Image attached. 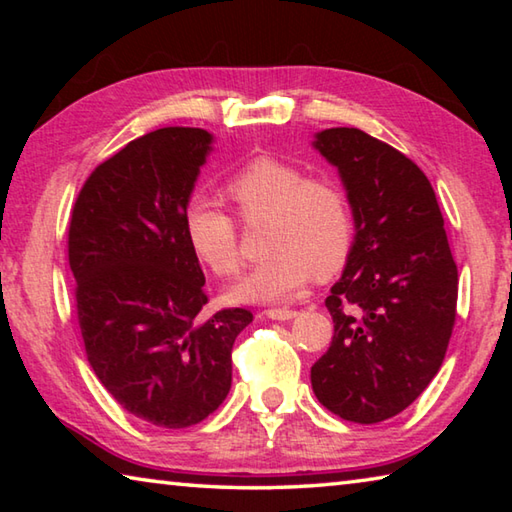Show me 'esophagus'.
Returning <instances> with one entry per match:
<instances>
[{
  "mask_svg": "<svg viewBox=\"0 0 512 512\" xmlns=\"http://www.w3.org/2000/svg\"><path fill=\"white\" fill-rule=\"evenodd\" d=\"M264 314H266V318H271V320H291V318L298 316V311H293V309H266Z\"/></svg>",
  "mask_w": 512,
  "mask_h": 512,
  "instance_id": "1",
  "label": "esophagus"
}]
</instances>
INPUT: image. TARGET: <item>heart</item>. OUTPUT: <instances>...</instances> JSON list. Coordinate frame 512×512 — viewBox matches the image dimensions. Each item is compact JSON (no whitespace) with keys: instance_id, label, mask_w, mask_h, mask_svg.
I'll return each instance as SVG.
<instances>
[{"instance_id":"heart-1","label":"heart","mask_w":512,"mask_h":512,"mask_svg":"<svg viewBox=\"0 0 512 512\" xmlns=\"http://www.w3.org/2000/svg\"><path fill=\"white\" fill-rule=\"evenodd\" d=\"M246 223H268L271 255L230 289L235 302H287L307 287L311 275H334L350 255L354 225L343 189L325 178H305L277 158H255L228 183ZM185 237L198 259L219 275L241 266L237 225L210 196H194L183 214Z\"/></svg>"}]
</instances>
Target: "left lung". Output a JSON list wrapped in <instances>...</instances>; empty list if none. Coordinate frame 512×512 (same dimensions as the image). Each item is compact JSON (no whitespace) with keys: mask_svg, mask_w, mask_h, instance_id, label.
Here are the masks:
<instances>
[{"mask_svg":"<svg viewBox=\"0 0 512 512\" xmlns=\"http://www.w3.org/2000/svg\"><path fill=\"white\" fill-rule=\"evenodd\" d=\"M311 146L336 167L354 239L325 307L329 350L311 366L318 402L343 420L402 413L443 366L458 271L427 176L359 128H325Z\"/></svg>","mask_w":512,"mask_h":512,"instance_id":"8db88e82","label":"left lung"}]
</instances>
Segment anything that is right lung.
Returning a JSON list of instances; mask_svg holds the SVG:
<instances>
[{
    "label": "right lung",
    "mask_w": 512,
    "mask_h": 512,
    "mask_svg": "<svg viewBox=\"0 0 512 512\" xmlns=\"http://www.w3.org/2000/svg\"><path fill=\"white\" fill-rule=\"evenodd\" d=\"M214 135L160 128L85 180L69 223L76 311L94 375L135 418L164 429L205 420L232 386V345L253 314L210 318L183 214Z\"/></svg>",
    "instance_id": "obj_1"
}]
</instances>
